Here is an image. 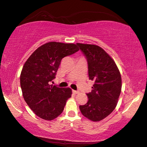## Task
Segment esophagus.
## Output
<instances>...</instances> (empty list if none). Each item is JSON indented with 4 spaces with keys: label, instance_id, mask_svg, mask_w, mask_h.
I'll return each mask as SVG.
<instances>
[{
    "label": "esophagus",
    "instance_id": "obj_1",
    "mask_svg": "<svg viewBox=\"0 0 147 147\" xmlns=\"http://www.w3.org/2000/svg\"><path fill=\"white\" fill-rule=\"evenodd\" d=\"M72 92H73L74 94H78L79 92L77 91V90H72Z\"/></svg>",
    "mask_w": 147,
    "mask_h": 147
}]
</instances>
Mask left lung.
<instances>
[{
	"label": "left lung",
	"mask_w": 147,
	"mask_h": 147,
	"mask_svg": "<svg viewBox=\"0 0 147 147\" xmlns=\"http://www.w3.org/2000/svg\"><path fill=\"white\" fill-rule=\"evenodd\" d=\"M88 62V75L94 81L87 94L88 101L79 106L85 117L99 121L112 113L121 92V76L116 63L102 48L94 45L76 44Z\"/></svg>",
	"instance_id": "1"
}]
</instances>
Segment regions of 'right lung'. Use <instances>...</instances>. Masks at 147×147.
Returning a JSON list of instances; mask_svg holds the SVG:
<instances>
[{
	"instance_id": "add662e5",
	"label": "right lung",
	"mask_w": 147,
	"mask_h": 147,
	"mask_svg": "<svg viewBox=\"0 0 147 147\" xmlns=\"http://www.w3.org/2000/svg\"><path fill=\"white\" fill-rule=\"evenodd\" d=\"M79 51L74 44L51 42L37 49L26 60L20 75V86L26 104L37 116L51 121L61 114L72 90L50 85L61 59Z\"/></svg>"
}]
</instances>
